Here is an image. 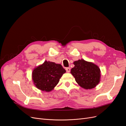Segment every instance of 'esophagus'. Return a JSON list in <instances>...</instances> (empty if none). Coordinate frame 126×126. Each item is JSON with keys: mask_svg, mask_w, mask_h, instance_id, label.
<instances>
[{"mask_svg": "<svg viewBox=\"0 0 126 126\" xmlns=\"http://www.w3.org/2000/svg\"><path fill=\"white\" fill-rule=\"evenodd\" d=\"M66 71L67 72H69L70 71V68L69 67H67L66 68Z\"/></svg>", "mask_w": 126, "mask_h": 126, "instance_id": "obj_1", "label": "esophagus"}]
</instances>
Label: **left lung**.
Instances as JSON below:
<instances>
[{"instance_id":"1","label":"left lung","mask_w":126,"mask_h":126,"mask_svg":"<svg viewBox=\"0 0 126 126\" xmlns=\"http://www.w3.org/2000/svg\"><path fill=\"white\" fill-rule=\"evenodd\" d=\"M75 67L71 69L76 82L86 89H92L100 81V70L96 64L83 59L75 61Z\"/></svg>"}]
</instances>
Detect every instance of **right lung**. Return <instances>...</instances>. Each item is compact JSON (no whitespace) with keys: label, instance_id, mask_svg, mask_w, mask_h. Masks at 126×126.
<instances>
[{"label":"right lung","instance_id":"obj_1","mask_svg":"<svg viewBox=\"0 0 126 126\" xmlns=\"http://www.w3.org/2000/svg\"><path fill=\"white\" fill-rule=\"evenodd\" d=\"M66 70L60 64L45 61L43 64L34 69L32 80L37 88L49 92L58 84Z\"/></svg>","mask_w":126,"mask_h":126}]
</instances>
